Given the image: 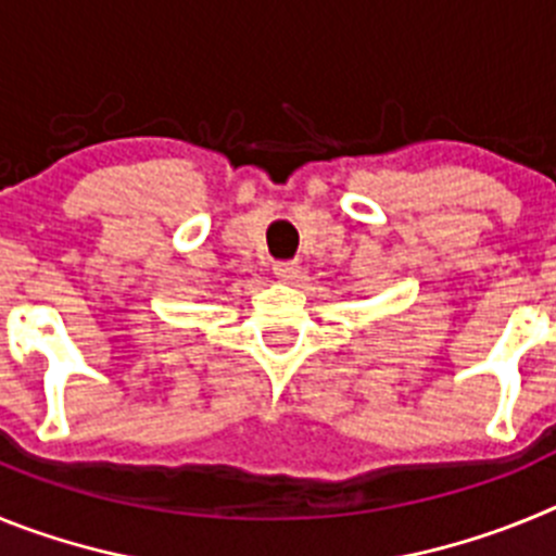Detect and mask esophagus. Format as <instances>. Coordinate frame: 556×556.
<instances>
[{
	"label": "esophagus",
	"instance_id": "esophagus-1",
	"mask_svg": "<svg viewBox=\"0 0 556 556\" xmlns=\"http://www.w3.org/2000/svg\"><path fill=\"white\" fill-rule=\"evenodd\" d=\"M273 273H275V278H278V281L292 283V281H298V275H301V267H298V264H294V262H278L273 267Z\"/></svg>",
	"mask_w": 556,
	"mask_h": 556
}]
</instances>
